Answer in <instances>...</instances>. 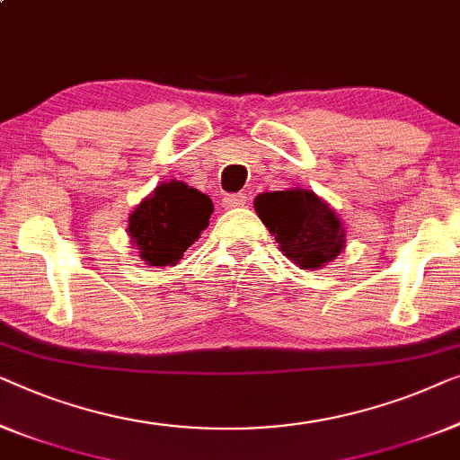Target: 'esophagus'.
<instances>
[{
    "instance_id": "esophagus-1",
    "label": "esophagus",
    "mask_w": 460,
    "mask_h": 460,
    "mask_svg": "<svg viewBox=\"0 0 460 460\" xmlns=\"http://www.w3.org/2000/svg\"><path fill=\"white\" fill-rule=\"evenodd\" d=\"M248 202V196L245 193H227L223 199V204L227 206V208H235V206H243Z\"/></svg>"
}]
</instances>
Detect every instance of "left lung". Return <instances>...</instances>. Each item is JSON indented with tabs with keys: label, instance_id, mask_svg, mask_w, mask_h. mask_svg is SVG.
Instances as JSON below:
<instances>
[{
	"label": "left lung",
	"instance_id": "8db88e82",
	"mask_svg": "<svg viewBox=\"0 0 460 460\" xmlns=\"http://www.w3.org/2000/svg\"><path fill=\"white\" fill-rule=\"evenodd\" d=\"M254 210L283 254L300 269H321L335 261L346 243L335 210L310 190L258 193Z\"/></svg>",
	"mask_w": 460,
	"mask_h": 460
}]
</instances>
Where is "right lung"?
<instances>
[{
	"instance_id": "add662e5",
	"label": "right lung",
	"mask_w": 460,
	"mask_h": 460,
	"mask_svg": "<svg viewBox=\"0 0 460 460\" xmlns=\"http://www.w3.org/2000/svg\"><path fill=\"white\" fill-rule=\"evenodd\" d=\"M215 210L210 198L181 181L160 183L128 217V235L141 261L172 267L196 242Z\"/></svg>"
}]
</instances>
